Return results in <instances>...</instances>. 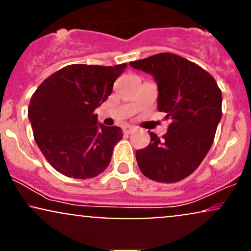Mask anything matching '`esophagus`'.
I'll return each instance as SVG.
<instances>
[{"label": "esophagus", "instance_id": "1", "mask_svg": "<svg viewBox=\"0 0 251 251\" xmlns=\"http://www.w3.org/2000/svg\"><path fill=\"white\" fill-rule=\"evenodd\" d=\"M135 129V127L134 126H129V125H126V126H124L123 127V132L125 134H129V133H132V132H133Z\"/></svg>", "mask_w": 251, "mask_h": 251}]
</instances>
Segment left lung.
<instances>
[{
    "label": "left lung",
    "mask_w": 251,
    "mask_h": 251,
    "mask_svg": "<svg viewBox=\"0 0 251 251\" xmlns=\"http://www.w3.org/2000/svg\"><path fill=\"white\" fill-rule=\"evenodd\" d=\"M152 74L158 83V109L171 120L162 139L153 132L145 149L135 152L144 176L160 183H176L203 162L222 118V92L211 74L179 55L155 54L129 62Z\"/></svg>",
    "instance_id": "8db88e82"
}]
</instances>
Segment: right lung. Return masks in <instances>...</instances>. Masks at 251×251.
<instances>
[{"label":"right lung","instance_id":"right-lung-1","mask_svg":"<svg viewBox=\"0 0 251 251\" xmlns=\"http://www.w3.org/2000/svg\"><path fill=\"white\" fill-rule=\"evenodd\" d=\"M126 66H66L34 92L28 106L34 139L57 172L87 179L108 166L123 132L98 124L94 111L111 96Z\"/></svg>","mask_w":251,"mask_h":251}]
</instances>
